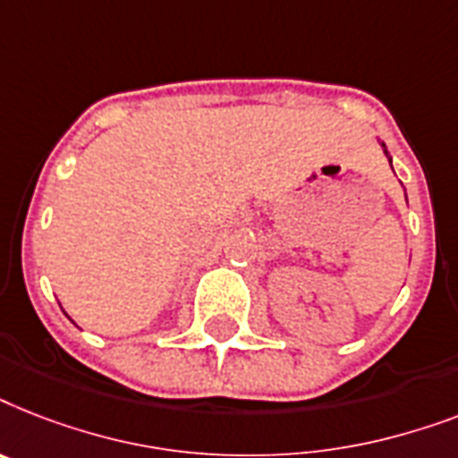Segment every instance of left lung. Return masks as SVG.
Returning a JSON list of instances; mask_svg holds the SVG:
<instances>
[{
  "mask_svg": "<svg viewBox=\"0 0 458 458\" xmlns=\"http://www.w3.org/2000/svg\"><path fill=\"white\" fill-rule=\"evenodd\" d=\"M383 148H386V144H383ZM386 156H387V151H386Z\"/></svg>",
  "mask_w": 458,
  "mask_h": 458,
  "instance_id": "obj_1",
  "label": "left lung"
}]
</instances>
